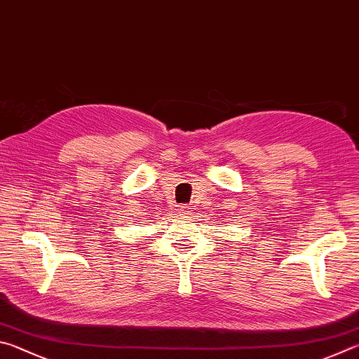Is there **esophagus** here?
I'll use <instances>...</instances> for the list:
<instances>
[{
	"label": "esophagus",
	"instance_id": "esophagus-1",
	"mask_svg": "<svg viewBox=\"0 0 359 359\" xmlns=\"http://www.w3.org/2000/svg\"><path fill=\"white\" fill-rule=\"evenodd\" d=\"M180 212L183 216H191L192 215V208L189 205H183V206H180Z\"/></svg>",
	"mask_w": 359,
	"mask_h": 359
}]
</instances>
